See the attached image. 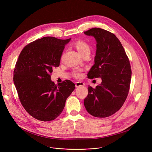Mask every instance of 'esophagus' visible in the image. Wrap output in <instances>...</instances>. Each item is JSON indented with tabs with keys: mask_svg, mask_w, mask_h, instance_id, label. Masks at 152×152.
Listing matches in <instances>:
<instances>
[{
	"mask_svg": "<svg viewBox=\"0 0 152 152\" xmlns=\"http://www.w3.org/2000/svg\"><path fill=\"white\" fill-rule=\"evenodd\" d=\"M84 85H85V83L82 82H76V84H75L76 87H79V86H82Z\"/></svg>",
	"mask_w": 152,
	"mask_h": 152,
	"instance_id": "esophagus-1",
	"label": "esophagus"
}]
</instances>
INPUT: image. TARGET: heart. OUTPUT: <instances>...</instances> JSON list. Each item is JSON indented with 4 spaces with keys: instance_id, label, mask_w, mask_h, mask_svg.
<instances>
[{
    "instance_id": "obj_1",
    "label": "heart",
    "mask_w": 152,
    "mask_h": 152,
    "mask_svg": "<svg viewBox=\"0 0 152 152\" xmlns=\"http://www.w3.org/2000/svg\"><path fill=\"white\" fill-rule=\"evenodd\" d=\"M75 48H76L77 50L79 53L82 55L85 53H90V48L87 43L83 41H77L75 44ZM73 76L75 77H80L82 76L81 71L80 70H76L74 72Z\"/></svg>"
}]
</instances>
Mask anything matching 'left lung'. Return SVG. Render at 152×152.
<instances>
[{
    "instance_id": "8db88e82",
    "label": "left lung",
    "mask_w": 152,
    "mask_h": 152,
    "mask_svg": "<svg viewBox=\"0 0 152 152\" xmlns=\"http://www.w3.org/2000/svg\"><path fill=\"white\" fill-rule=\"evenodd\" d=\"M84 34L94 37L97 42L94 64L87 76L90 79H102L101 84L96 88L88 86L84 106L94 117H110L120 109L127 97L132 75L131 64L114 34L97 28Z\"/></svg>"
}]
</instances>
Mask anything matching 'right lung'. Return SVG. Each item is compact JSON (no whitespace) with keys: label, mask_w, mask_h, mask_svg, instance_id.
I'll use <instances>...</instances> for the list:
<instances>
[{"label":"right lung","mask_w":152,"mask_h":152,"mask_svg":"<svg viewBox=\"0 0 152 152\" xmlns=\"http://www.w3.org/2000/svg\"><path fill=\"white\" fill-rule=\"evenodd\" d=\"M70 38L45 37L26 45L19 55L14 70V83L20 101L27 113L42 121L56 118L75 85L66 80L58 85L50 79L59 67L65 45Z\"/></svg>","instance_id":"add662e5"}]
</instances>
